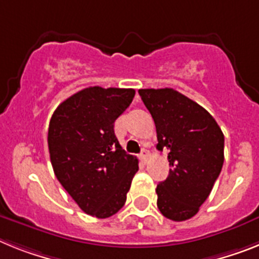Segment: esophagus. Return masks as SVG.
<instances>
[{
  "label": "esophagus",
  "instance_id": "obj_1",
  "mask_svg": "<svg viewBox=\"0 0 259 259\" xmlns=\"http://www.w3.org/2000/svg\"><path fill=\"white\" fill-rule=\"evenodd\" d=\"M148 156H150V152H148V150L143 148L142 151H141V154H139V157H141V160H142L143 163H146V161L148 160Z\"/></svg>",
  "mask_w": 259,
  "mask_h": 259
}]
</instances>
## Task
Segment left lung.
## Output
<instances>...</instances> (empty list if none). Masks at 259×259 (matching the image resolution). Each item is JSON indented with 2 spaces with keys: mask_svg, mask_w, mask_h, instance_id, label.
Returning a JSON list of instances; mask_svg holds the SVG:
<instances>
[{
  "mask_svg": "<svg viewBox=\"0 0 259 259\" xmlns=\"http://www.w3.org/2000/svg\"><path fill=\"white\" fill-rule=\"evenodd\" d=\"M157 134V150H169L170 169L156 188L157 208L175 222L198 212L224 163V136L203 107L173 89L139 90Z\"/></svg>",
  "mask_w": 259,
  "mask_h": 259,
  "instance_id": "obj_1",
  "label": "left lung"
}]
</instances>
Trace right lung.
Returning <instances> with one entry per match:
<instances>
[{
	"instance_id": "add662e5",
	"label": "right lung",
	"mask_w": 259,
	"mask_h": 259,
	"mask_svg": "<svg viewBox=\"0 0 259 259\" xmlns=\"http://www.w3.org/2000/svg\"><path fill=\"white\" fill-rule=\"evenodd\" d=\"M134 95L133 89L89 87L58 105L49 122L56 177L84 212L99 219L125 204L138 170V159L122 150L113 129Z\"/></svg>"
}]
</instances>
